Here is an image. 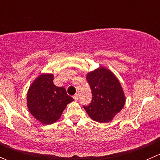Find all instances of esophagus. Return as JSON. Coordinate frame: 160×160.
<instances>
[{"label":"esophagus","instance_id":"obj_1","mask_svg":"<svg viewBox=\"0 0 160 160\" xmlns=\"http://www.w3.org/2000/svg\"><path fill=\"white\" fill-rule=\"evenodd\" d=\"M73 99H74V101H77L79 100V96L77 94H75L73 96Z\"/></svg>","mask_w":160,"mask_h":160}]
</instances>
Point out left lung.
<instances>
[{"label":"left lung","instance_id":"8db88e82","mask_svg":"<svg viewBox=\"0 0 160 160\" xmlns=\"http://www.w3.org/2000/svg\"><path fill=\"white\" fill-rule=\"evenodd\" d=\"M87 80L93 98L83 108L93 121L110 122L125 105V98L118 80L110 70L101 67L89 72Z\"/></svg>","mask_w":160,"mask_h":160}]
</instances>
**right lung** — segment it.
<instances>
[{
  "label": "right lung",
  "mask_w": 160,
  "mask_h": 160,
  "mask_svg": "<svg viewBox=\"0 0 160 160\" xmlns=\"http://www.w3.org/2000/svg\"><path fill=\"white\" fill-rule=\"evenodd\" d=\"M73 98L65 88L53 83L52 74L38 77L27 93V104L30 113L44 125H49L60 118L62 111Z\"/></svg>",
  "instance_id": "add662e5"
}]
</instances>
